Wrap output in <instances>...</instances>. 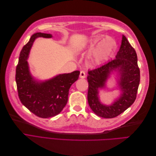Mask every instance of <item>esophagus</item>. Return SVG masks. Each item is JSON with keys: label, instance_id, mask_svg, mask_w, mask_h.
Returning a JSON list of instances; mask_svg holds the SVG:
<instances>
[{"label": "esophagus", "instance_id": "obj_1", "mask_svg": "<svg viewBox=\"0 0 156 156\" xmlns=\"http://www.w3.org/2000/svg\"><path fill=\"white\" fill-rule=\"evenodd\" d=\"M79 77H81V78H82V79L85 77H86V73H85V72H84V71H81V72H80Z\"/></svg>", "mask_w": 156, "mask_h": 156}]
</instances>
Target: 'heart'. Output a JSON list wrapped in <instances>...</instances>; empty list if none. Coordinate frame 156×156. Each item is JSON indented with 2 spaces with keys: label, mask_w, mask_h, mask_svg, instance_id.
Wrapping results in <instances>:
<instances>
[{
  "label": "heart",
  "mask_w": 156,
  "mask_h": 156,
  "mask_svg": "<svg viewBox=\"0 0 156 156\" xmlns=\"http://www.w3.org/2000/svg\"><path fill=\"white\" fill-rule=\"evenodd\" d=\"M103 38V36L94 37L91 41V44L93 45L98 44V41ZM115 48V41L109 37H105L99 43L98 47L93 52L92 57L94 61L96 63H100L112 54Z\"/></svg>",
  "instance_id": "obj_1"
}]
</instances>
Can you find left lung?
<instances>
[{
	"label": "left lung",
	"instance_id": "left-lung-1",
	"mask_svg": "<svg viewBox=\"0 0 156 156\" xmlns=\"http://www.w3.org/2000/svg\"><path fill=\"white\" fill-rule=\"evenodd\" d=\"M113 70H118L120 73L119 83L122 93L112 105L105 106L98 100V89L105 86L106 80ZM88 102L96 115L112 119L124 112L134 103L140 83V69L136 51L125 36H122V44L116 58L88 71Z\"/></svg>",
	"mask_w": 156,
	"mask_h": 156
}]
</instances>
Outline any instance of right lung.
Returning <instances> with one entry per match:
<instances>
[{
    "label": "right lung",
    "instance_id": "1",
    "mask_svg": "<svg viewBox=\"0 0 156 156\" xmlns=\"http://www.w3.org/2000/svg\"><path fill=\"white\" fill-rule=\"evenodd\" d=\"M38 37L49 38L52 35L37 32L31 36L20 53L16 81L22 104L37 116L47 119L57 115L62 111L68 102L69 89L78 79L80 72L60 74L43 82L36 81L30 75L27 60L33 42Z\"/></svg>",
    "mask_w": 156,
    "mask_h": 156
}]
</instances>
